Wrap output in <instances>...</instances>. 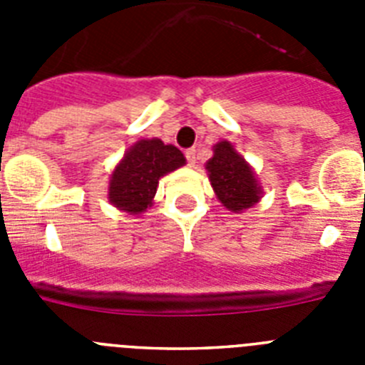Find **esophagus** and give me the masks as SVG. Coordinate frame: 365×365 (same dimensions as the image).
Segmentation results:
<instances>
[{
    "instance_id": "1",
    "label": "esophagus",
    "mask_w": 365,
    "mask_h": 365,
    "mask_svg": "<svg viewBox=\"0 0 365 365\" xmlns=\"http://www.w3.org/2000/svg\"><path fill=\"white\" fill-rule=\"evenodd\" d=\"M185 157L188 160V166H195V148H190L185 151Z\"/></svg>"
}]
</instances>
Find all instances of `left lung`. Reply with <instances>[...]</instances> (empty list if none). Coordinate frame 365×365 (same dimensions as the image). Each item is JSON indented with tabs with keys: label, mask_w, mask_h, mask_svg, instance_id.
<instances>
[{
	"label": "left lung",
	"mask_w": 365,
	"mask_h": 365,
	"mask_svg": "<svg viewBox=\"0 0 365 365\" xmlns=\"http://www.w3.org/2000/svg\"><path fill=\"white\" fill-rule=\"evenodd\" d=\"M206 170L215 195L228 210L241 212L259 201L261 188L252 168L227 140L215 144L214 157L206 163Z\"/></svg>",
	"instance_id": "obj_1"
}]
</instances>
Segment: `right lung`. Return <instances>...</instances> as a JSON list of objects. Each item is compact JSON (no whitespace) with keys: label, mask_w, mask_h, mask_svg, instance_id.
Returning <instances> with one entry per match:
<instances>
[{"label":"right lung","mask_w":365,"mask_h":365,"mask_svg":"<svg viewBox=\"0 0 365 365\" xmlns=\"http://www.w3.org/2000/svg\"><path fill=\"white\" fill-rule=\"evenodd\" d=\"M186 163L185 155L159 138L138 140L124 155L109 180V201L120 210L140 214L151 205L159 179Z\"/></svg>","instance_id":"right-lung-1"}]
</instances>
